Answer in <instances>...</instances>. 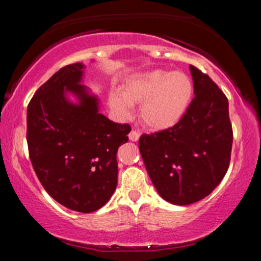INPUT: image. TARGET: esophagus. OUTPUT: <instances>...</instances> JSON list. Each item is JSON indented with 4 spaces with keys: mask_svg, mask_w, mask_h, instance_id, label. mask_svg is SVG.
Listing matches in <instances>:
<instances>
[{
    "mask_svg": "<svg viewBox=\"0 0 261 261\" xmlns=\"http://www.w3.org/2000/svg\"><path fill=\"white\" fill-rule=\"evenodd\" d=\"M129 138L132 141H138L139 138H140V132L136 131V130H132L129 134Z\"/></svg>",
    "mask_w": 261,
    "mask_h": 261,
    "instance_id": "34e87169",
    "label": "esophagus"
}]
</instances>
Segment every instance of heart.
Here are the masks:
<instances>
[{
	"label": "heart",
	"mask_w": 261,
	"mask_h": 261,
	"mask_svg": "<svg viewBox=\"0 0 261 261\" xmlns=\"http://www.w3.org/2000/svg\"><path fill=\"white\" fill-rule=\"evenodd\" d=\"M193 86L188 74L162 70L147 72L131 79L113 93L110 106L115 113L126 116L130 106L140 105V118L154 130H163L176 124L187 112L192 98Z\"/></svg>",
	"instance_id": "obj_1"
}]
</instances>
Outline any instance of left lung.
Instances as JSON below:
<instances>
[{
  "mask_svg": "<svg viewBox=\"0 0 261 261\" xmlns=\"http://www.w3.org/2000/svg\"><path fill=\"white\" fill-rule=\"evenodd\" d=\"M194 98L183 117L166 130L143 135L139 149L163 199L189 205L208 196L230 163L232 127L228 99L208 74L190 65Z\"/></svg>",
  "mask_w": 261,
  "mask_h": 261,
  "instance_id": "1",
  "label": "left lung"
}]
</instances>
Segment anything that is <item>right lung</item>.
Listing matches in <instances>:
<instances>
[{"mask_svg": "<svg viewBox=\"0 0 261 261\" xmlns=\"http://www.w3.org/2000/svg\"><path fill=\"white\" fill-rule=\"evenodd\" d=\"M85 65H65L35 92L28 106L29 154L39 180L68 208L91 213L117 187V149L129 140V124L108 120L98 100L79 84ZM80 99L72 105L64 90Z\"/></svg>", "mask_w": 261, "mask_h": 261, "instance_id": "obj_1", "label": "right lung"}]
</instances>
